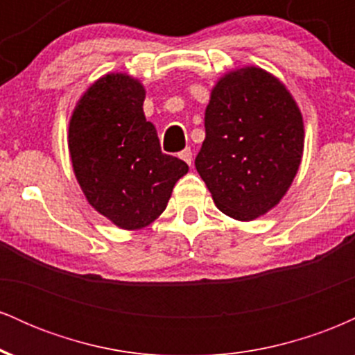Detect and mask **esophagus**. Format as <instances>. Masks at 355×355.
Here are the masks:
<instances>
[{"mask_svg": "<svg viewBox=\"0 0 355 355\" xmlns=\"http://www.w3.org/2000/svg\"><path fill=\"white\" fill-rule=\"evenodd\" d=\"M178 157H180L182 160L185 162L187 165H191V150H190V148L182 150V152H180V155H178Z\"/></svg>", "mask_w": 355, "mask_h": 355, "instance_id": "34e87169", "label": "esophagus"}]
</instances>
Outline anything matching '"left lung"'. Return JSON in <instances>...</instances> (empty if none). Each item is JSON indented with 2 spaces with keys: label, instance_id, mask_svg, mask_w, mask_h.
<instances>
[{
  "label": "left lung",
  "instance_id": "obj_1",
  "mask_svg": "<svg viewBox=\"0 0 355 355\" xmlns=\"http://www.w3.org/2000/svg\"><path fill=\"white\" fill-rule=\"evenodd\" d=\"M304 155L292 93L259 67L227 71L211 88L195 166L220 211L250 222L284 198Z\"/></svg>",
  "mask_w": 355,
  "mask_h": 355
}]
</instances>
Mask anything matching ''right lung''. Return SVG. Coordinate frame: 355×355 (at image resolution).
<instances>
[{
    "mask_svg": "<svg viewBox=\"0 0 355 355\" xmlns=\"http://www.w3.org/2000/svg\"><path fill=\"white\" fill-rule=\"evenodd\" d=\"M145 93L128 73L103 75L81 95L68 126L76 182L89 205L123 230L153 223L189 172L180 158L162 153L144 113Z\"/></svg>",
    "mask_w": 355,
    "mask_h": 355,
    "instance_id": "1",
    "label": "right lung"
}]
</instances>
